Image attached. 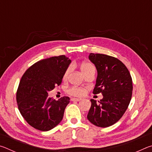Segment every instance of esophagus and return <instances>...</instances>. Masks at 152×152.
Returning a JSON list of instances; mask_svg holds the SVG:
<instances>
[{"mask_svg": "<svg viewBox=\"0 0 152 152\" xmlns=\"http://www.w3.org/2000/svg\"><path fill=\"white\" fill-rule=\"evenodd\" d=\"M81 100H82L81 99H77V98H72V99H71L72 101H76V102L80 101Z\"/></svg>", "mask_w": 152, "mask_h": 152, "instance_id": "esophagus-1", "label": "esophagus"}]
</instances>
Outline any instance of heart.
I'll return each instance as SVG.
<instances>
[{"label": "heart", "instance_id": "obj_1", "mask_svg": "<svg viewBox=\"0 0 152 152\" xmlns=\"http://www.w3.org/2000/svg\"><path fill=\"white\" fill-rule=\"evenodd\" d=\"M80 69L81 72L82 74L85 76L87 74L90 73L94 72L95 73V68L94 66L92 65L91 63L88 62V61H83L80 64ZM72 67L69 66L68 68L66 69L65 72L63 76V79L66 80L68 78L69 76V74L71 72ZM86 92V89L85 88H83V87H72V88H70L68 91V92L72 96H82L83 95L85 94Z\"/></svg>", "mask_w": 152, "mask_h": 152}]
</instances>
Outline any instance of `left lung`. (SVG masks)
<instances>
[{
	"instance_id": "8db88e82",
	"label": "left lung",
	"mask_w": 152,
	"mask_h": 152,
	"mask_svg": "<svg viewBox=\"0 0 152 152\" xmlns=\"http://www.w3.org/2000/svg\"><path fill=\"white\" fill-rule=\"evenodd\" d=\"M89 60L97 70L93 94L102 93L99 101L91 99L87 118L92 124L107 127L117 123L124 114L132 99V78L122 61L112 56L91 53Z\"/></svg>"
}]
</instances>
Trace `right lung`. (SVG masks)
<instances>
[{"label": "right lung", "mask_w": 152, "mask_h": 152, "mask_svg": "<svg viewBox=\"0 0 152 152\" xmlns=\"http://www.w3.org/2000/svg\"><path fill=\"white\" fill-rule=\"evenodd\" d=\"M71 60L65 56L43 59L29 67L23 75L17 91V102L20 114L36 129L47 132L63 119L70 98L58 101L48 97V92L59 86Z\"/></svg>", "instance_id": "1"}]
</instances>
